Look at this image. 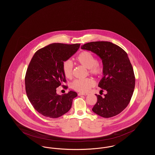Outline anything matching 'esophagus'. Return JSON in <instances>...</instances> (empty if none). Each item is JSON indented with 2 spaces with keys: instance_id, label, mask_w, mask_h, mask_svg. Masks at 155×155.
<instances>
[{
  "instance_id": "1",
  "label": "esophagus",
  "mask_w": 155,
  "mask_h": 155,
  "mask_svg": "<svg viewBox=\"0 0 155 155\" xmlns=\"http://www.w3.org/2000/svg\"><path fill=\"white\" fill-rule=\"evenodd\" d=\"M88 93H84V92H80L78 94V96H81V95H84V96H87L88 95Z\"/></svg>"
}]
</instances>
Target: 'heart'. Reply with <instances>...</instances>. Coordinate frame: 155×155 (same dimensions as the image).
Returning <instances> with one entry per match:
<instances>
[{
    "instance_id": "obj_1",
    "label": "heart",
    "mask_w": 155,
    "mask_h": 155,
    "mask_svg": "<svg viewBox=\"0 0 155 155\" xmlns=\"http://www.w3.org/2000/svg\"><path fill=\"white\" fill-rule=\"evenodd\" d=\"M77 61L82 66L89 69L91 74L95 75H101L103 73V68L97 63V59L95 56L88 51H83L77 57ZM62 69L64 76L67 78L73 77V66L70 60L63 62ZM95 82L92 78H85L76 80L71 84V87L74 90L81 92H86L93 87Z\"/></svg>"
}]
</instances>
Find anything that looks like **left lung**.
Masks as SVG:
<instances>
[{"label": "left lung", "instance_id": "8db88e82", "mask_svg": "<svg viewBox=\"0 0 155 155\" xmlns=\"http://www.w3.org/2000/svg\"><path fill=\"white\" fill-rule=\"evenodd\" d=\"M81 49L95 53L103 64V77L98 87L107 94L103 97L95 95L97 102L92 111L104 118L117 115L130 103L135 88L134 70L127 53L117 45L105 41L89 42Z\"/></svg>", "mask_w": 155, "mask_h": 155}]
</instances>
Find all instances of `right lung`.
<instances>
[{
  "mask_svg": "<svg viewBox=\"0 0 155 155\" xmlns=\"http://www.w3.org/2000/svg\"><path fill=\"white\" fill-rule=\"evenodd\" d=\"M80 46L78 44L49 45L35 52L30 61L25 78L26 93L34 109L45 117L58 118L64 114L77 96L73 91L58 95L56 88L66 81L62 69L63 62Z\"/></svg>",
  "mask_w": 155,
  "mask_h": 155,
  "instance_id": "obj_1",
  "label": "right lung"
}]
</instances>
